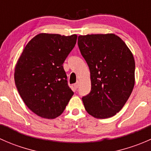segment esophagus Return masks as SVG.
<instances>
[{
	"label": "esophagus",
	"instance_id": "obj_1",
	"mask_svg": "<svg viewBox=\"0 0 151 151\" xmlns=\"http://www.w3.org/2000/svg\"><path fill=\"white\" fill-rule=\"evenodd\" d=\"M79 85H80V83H79V82H77V83L74 85V88H75V89H77V88H79Z\"/></svg>",
	"mask_w": 151,
	"mask_h": 151
}]
</instances>
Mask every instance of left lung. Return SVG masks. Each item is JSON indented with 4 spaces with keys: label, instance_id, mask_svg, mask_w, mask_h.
<instances>
[{
    "label": "left lung",
    "instance_id": "obj_1",
    "mask_svg": "<svg viewBox=\"0 0 151 151\" xmlns=\"http://www.w3.org/2000/svg\"><path fill=\"white\" fill-rule=\"evenodd\" d=\"M77 44L91 72V92L82 98L85 110L96 118L114 116L126 104L134 86L132 52L112 33L79 36Z\"/></svg>",
    "mask_w": 151,
    "mask_h": 151
}]
</instances>
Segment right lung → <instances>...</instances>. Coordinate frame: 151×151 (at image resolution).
Masks as SVG:
<instances>
[{
  "label": "right lung",
  "instance_id": "add662e5",
  "mask_svg": "<svg viewBox=\"0 0 151 151\" xmlns=\"http://www.w3.org/2000/svg\"><path fill=\"white\" fill-rule=\"evenodd\" d=\"M77 35L40 33L27 44L14 71L21 98L39 116L53 119L61 115L74 94L63 64L77 42Z\"/></svg>",
  "mask_w": 151,
  "mask_h": 151
}]
</instances>
